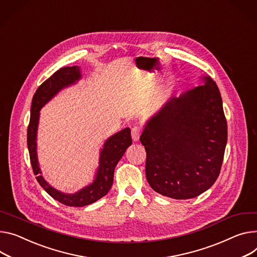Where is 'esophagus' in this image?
<instances>
[{"label":"esophagus","instance_id":"obj_1","mask_svg":"<svg viewBox=\"0 0 257 257\" xmlns=\"http://www.w3.org/2000/svg\"><path fill=\"white\" fill-rule=\"evenodd\" d=\"M141 134H142V131H141V128L139 126H134L132 128V139H133V141L134 142L139 141Z\"/></svg>","mask_w":257,"mask_h":257}]
</instances>
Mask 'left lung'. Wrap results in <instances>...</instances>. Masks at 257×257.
Wrapping results in <instances>:
<instances>
[{
    "label": "left lung",
    "instance_id": "1",
    "mask_svg": "<svg viewBox=\"0 0 257 257\" xmlns=\"http://www.w3.org/2000/svg\"><path fill=\"white\" fill-rule=\"evenodd\" d=\"M205 84L170 100L144 125L146 178L153 190L175 200L192 199L218 178L227 142L220 91Z\"/></svg>",
    "mask_w": 257,
    "mask_h": 257
}]
</instances>
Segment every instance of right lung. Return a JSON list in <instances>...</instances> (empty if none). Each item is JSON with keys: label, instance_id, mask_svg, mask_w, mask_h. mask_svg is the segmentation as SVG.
<instances>
[{"label": "right lung", "instance_id": "1", "mask_svg": "<svg viewBox=\"0 0 257 257\" xmlns=\"http://www.w3.org/2000/svg\"><path fill=\"white\" fill-rule=\"evenodd\" d=\"M81 72L78 66L65 67L56 71L36 90L31 107V119L28 127V148L34 174L37 181L54 200L70 207H84L102 199L113 184L114 170L126 149L132 145L130 127L109 137L100 152V161L94 180L89 185L75 193H65L52 187L42 176L37 156V131L40 110L51 98L65 87L80 80Z\"/></svg>", "mask_w": 257, "mask_h": 257}]
</instances>
